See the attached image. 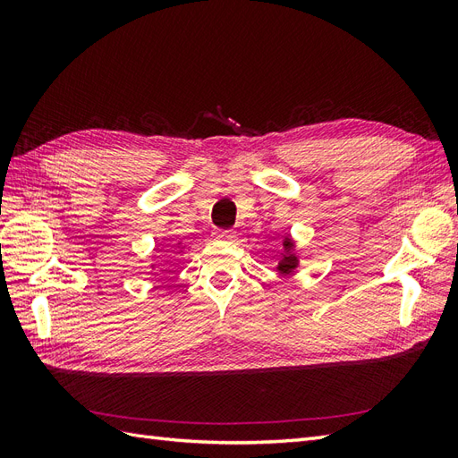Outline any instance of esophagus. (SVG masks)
I'll list each match as a JSON object with an SVG mask.
<instances>
[{"instance_id": "34e87169", "label": "esophagus", "mask_w": 458, "mask_h": 458, "mask_svg": "<svg viewBox=\"0 0 458 458\" xmlns=\"http://www.w3.org/2000/svg\"><path fill=\"white\" fill-rule=\"evenodd\" d=\"M214 234L219 241H233L234 239V231H231V229H217Z\"/></svg>"}]
</instances>
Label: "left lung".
Returning a JSON list of instances; mask_svg holds the SVG:
<instances>
[{"instance_id":"obj_1","label":"left lung","mask_w":458,"mask_h":458,"mask_svg":"<svg viewBox=\"0 0 458 458\" xmlns=\"http://www.w3.org/2000/svg\"><path fill=\"white\" fill-rule=\"evenodd\" d=\"M284 248H290V241H288V239L284 241ZM294 267H296V256H294V254H286V256L283 258V261L279 263V269H281L283 273L293 271Z\"/></svg>"}]
</instances>
